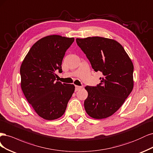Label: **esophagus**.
Masks as SVG:
<instances>
[{
	"label": "esophagus",
	"mask_w": 153,
	"mask_h": 153,
	"mask_svg": "<svg viewBox=\"0 0 153 153\" xmlns=\"http://www.w3.org/2000/svg\"><path fill=\"white\" fill-rule=\"evenodd\" d=\"M75 87H76V91L79 90H81V88H82V86H76Z\"/></svg>",
	"instance_id": "34e87169"
}]
</instances>
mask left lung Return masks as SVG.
<instances>
[{"instance_id":"8db88e82","label":"left lung","mask_w":153,"mask_h":153,"mask_svg":"<svg viewBox=\"0 0 153 153\" xmlns=\"http://www.w3.org/2000/svg\"><path fill=\"white\" fill-rule=\"evenodd\" d=\"M95 72L103 77L97 86L85 87L88 95L84 105L97 120L112 116L120 109L134 88V65L125 49L114 39L102 37L76 39Z\"/></svg>"}]
</instances>
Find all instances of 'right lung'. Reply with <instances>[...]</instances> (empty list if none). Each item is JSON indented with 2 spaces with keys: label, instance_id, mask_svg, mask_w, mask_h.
Wrapping results in <instances>:
<instances>
[{
  "label": "right lung",
  "instance_id": "1",
  "mask_svg": "<svg viewBox=\"0 0 153 153\" xmlns=\"http://www.w3.org/2000/svg\"><path fill=\"white\" fill-rule=\"evenodd\" d=\"M74 38L51 35L37 41L25 57L20 67L21 88L37 114L46 120L65 112L75 86L55 81V72H62V63Z\"/></svg>",
  "mask_w": 153,
  "mask_h": 153
}]
</instances>
